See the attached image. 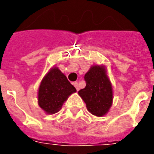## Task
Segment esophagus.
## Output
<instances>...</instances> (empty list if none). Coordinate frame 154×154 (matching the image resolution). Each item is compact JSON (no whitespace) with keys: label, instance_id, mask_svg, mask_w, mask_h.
I'll use <instances>...</instances> for the list:
<instances>
[{"label":"esophagus","instance_id":"34e87169","mask_svg":"<svg viewBox=\"0 0 154 154\" xmlns=\"http://www.w3.org/2000/svg\"><path fill=\"white\" fill-rule=\"evenodd\" d=\"M73 85H74V87H76V89H77V91L79 90V87H78V83H77V82H73Z\"/></svg>","mask_w":154,"mask_h":154}]
</instances>
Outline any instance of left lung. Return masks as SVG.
I'll return each mask as SVG.
<instances>
[{
    "mask_svg": "<svg viewBox=\"0 0 154 154\" xmlns=\"http://www.w3.org/2000/svg\"><path fill=\"white\" fill-rule=\"evenodd\" d=\"M86 87L78 91L87 105V110L93 116H106L113 103V89L107 75L106 67L93 65L85 74Z\"/></svg>",
    "mask_w": 154,
    "mask_h": 154,
    "instance_id": "1",
    "label": "left lung"
}]
</instances>
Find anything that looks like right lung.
Listing matches in <instances>:
<instances>
[{
    "mask_svg": "<svg viewBox=\"0 0 154 154\" xmlns=\"http://www.w3.org/2000/svg\"><path fill=\"white\" fill-rule=\"evenodd\" d=\"M76 91L59 68L53 67L41 81L38 90V106L46 114L57 113L69 96Z\"/></svg>",
    "mask_w": 154,
    "mask_h": 154,
    "instance_id": "add662e5",
    "label": "right lung"
}]
</instances>
